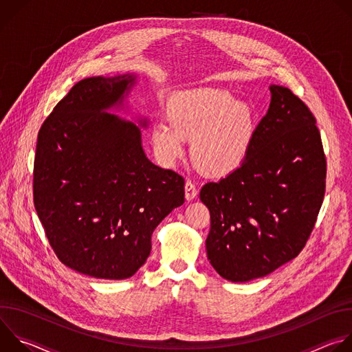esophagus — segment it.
I'll list each match as a JSON object with an SVG mask.
<instances>
[{"label":"esophagus","instance_id":"1","mask_svg":"<svg viewBox=\"0 0 352 352\" xmlns=\"http://www.w3.org/2000/svg\"><path fill=\"white\" fill-rule=\"evenodd\" d=\"M196 195H197V188H196V185H195L192 181L188 179V181L185 182V197H186V200L195 199Z\"/></svg>","mask_w":352,"mask_h":352}]
</instances>
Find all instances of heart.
<instances>
[{
	"label": "heart",
	"mask_w": 352,
	"mask_h": 352,
	"mask_svg": "<svg viewBox=\"0 0 352 352\" xmlns=\"http://www.w3.org/2000/svg\"><path fill=\"white\" fill-rule=\"evenodd\" d=\"M170 120L153 125L152 143L157 159L173 166L192 138L190 155L199 170L219 175L234 170L245 157L254 136V113L220 87L179 91L168 103Z\"/></svg>",
	"instance_id": "obj_1"
}]
</instances>
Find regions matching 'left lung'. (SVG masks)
Masks as SVG:
<instances>
[{"mask_svg": "<svg viewBox=\"0 0 352 352\" xmlns=\"http://www.w3.org/2000/svg\"><path fill=\"white\" fill-rule=\"evenodd\" d=\"M266 116L241 166L208 182V259L232 283L263 277L304 249L323 204L326 156L316 120L288 87L272 85Z\"/></svg>", "mask_w": 352, "mask_h": 352, "instance_id": "left-lung-1", "label": "left lung"}]
</instances>
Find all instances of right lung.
Masks as SVG:
<instances>
[{
    "instance_id": "right-lung-1",
    "label": "right lung",
    "mask_w": 352,
    "mask_h": 352,
    "mask_svg": "<svg viewBox=\"0 0 352 352\" xmlns=\"http://www.w3.org/2000/svg\"><path fill=\"white\" fill-rule=\"evenodd\" d=\"M135 82L132 74L78 82L37 136V216L57 258L94 278L132 277L155 228L185 200L184 178L146 157L139 126L107 113Z\"/></svg>"
}]
</instances>
